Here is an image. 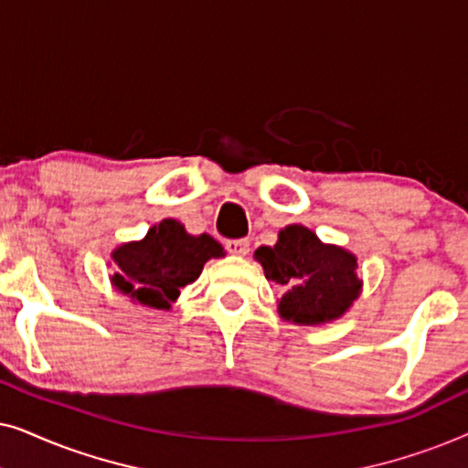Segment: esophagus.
I'll use <instances>...</instances> for the list:
<instances>
[{
	"mask_svg": "<svg viewBox=\"0 0 468 468\" xmlns=\"http://www.w3.org/2000/svg\"><path fill=\"white\" fill-rule=\"evenodd\" d=\"M226 249L232 255H247L249 253V240L247 239H232L226 242Z\"/></svg>",
	"mask_w": 468,
	"mask_h": 468,
	"instance_id": "34e87169",
	"label": "esophagus"
}]
</instances>
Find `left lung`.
<instances>
[{
  "label": "left lung",
  "mask_w": 468,
  "mask_h": 468,
  "mask_svg": "<svg viewBox=\"0 0 468 468\" xmlns=\"http://www.w3.org/2000/svg\"><path fill=\"white\" fill-rule=\"evenodd\" d=\"M255 260L266 279L287 285L279 300L281 317L293 324H325L341 317L360 293L356 255L324 245L304 226H287L274 247H260Z\"/></svg>",
  "instance_id": "8db88e82"
}]
</instances>
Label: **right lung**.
Returning <instances> with one entry per match:
<instances>
[{
	"instance_id": "obj_1",
	"label": "right lung",
	"mask_w": 468,
	"mask_h": 468,
	"mask_svg": "<svg viewBox=\"0 0 468 468\" xmlns=\"http://www.w3.org/2000/svg\"><path fill=\"white\" fill-rule=\"evenodd\" d=\"M221 255V245L208 234L191 236L178 221L164 219L143 240L114 249L112 283L140 304L170 309L183 287L200 277L204 264Z\"/></svg>"
}]
</instances>
